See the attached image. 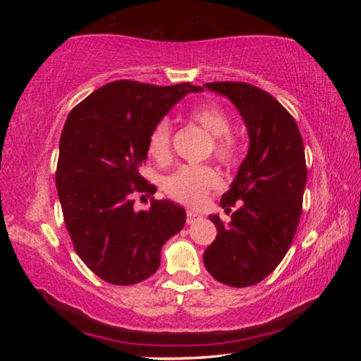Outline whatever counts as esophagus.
I'll return each instance as SVG.
<instances>
[{"label": "esophagus", "instance_id": "34e87169", "mask_svg": "<svg viewBox=\"0 0 361 361\" xmlns=\"http://www.w3.org/2000/svg\"><path fill=\"white\" fill-rule=\"evenodd\" d=\"M199 218H200V215H199L197 212H191V210H189V212H188V216H186V223H188V224H192V223L197 221Z\"/></svg>", "mask_w": 361, "mask_h": 361}]
</instances>
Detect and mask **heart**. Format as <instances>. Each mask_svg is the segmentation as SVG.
Masks as SVG:
<instances>
[{"label":"heart","mask_w":361,"mask_h":361,"mask_svg":"<svg viewBox=\"0 0 361 361\" xmlns=\"http://www.w3.org/2000/svg\"><path fill=\"white\" fill-rule=\"evenodd\" d=\"M189 119L199 124L213 138V152L224 164L234 162L237 142L231 135L229 118L221 108L213 103L199 105L189 111ZM172 126L164 118L156 122L148 137V151L157 161H166L170 154ZM219 183L216 170L207 166H183L166 180V191L183 204L195 205L202 202L205 194Z\"/></svg>","instance_id":"b5f03b06"}]
</instances>
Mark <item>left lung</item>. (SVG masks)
<instances>
[{"label":"left lung","mask_w":361,"mask_h":361,"mask_svg":"<svg viewBox=\"0 0 361 361\" xmlns=\"http://www.w3.org/2000/svg\"><path fill=\"white\" fill-rule=\"evenodd\" d=\"M205 89L231 100L248 132V151L221 207H239L204 252L212 277L250 286L276 269L295 237L307 181L304 145L293 116L264 90L245 82H210Z\"/></svg>","instance_id":"1"}]
</instances>
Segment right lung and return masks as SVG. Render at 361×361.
<instances>
[{"instance_id":"obj_1","label":"right lung","mask_w":361,"mask_h":361,"mask_svg":"<svg viewBox=\"0 0 361 361\" xmlns=\"http://www.w3.org/2000/svg\"><path fill=\"white\" fill-rule=\"evenodd\" d=\"M200 85L169 87L114 81L66 118L56 185L65 226L84 264L113 285L143 282L161 266V250L183 229L186 212L172 200L133 209V192L154 194L140 166L157 121Z\"/></svg>"}]
</instances>
